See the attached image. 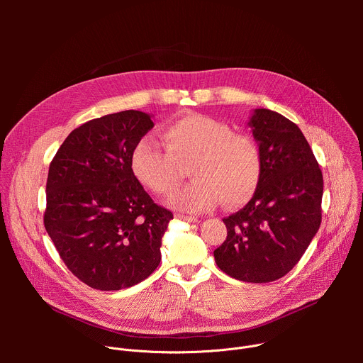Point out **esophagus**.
I'll return each mask as SVG.
<instances>
[{
  "label": "esophagus",
  "mask_w": 363,
  "mask_h": 363,
  "mask_svg": "<svg viewBox=\"0 0 363 363\" xmlns=\"http://www.w3.org/2000/svg\"><path fill=\"white\" fill-rule=\"evenodd\" d=\"M175 217L178 220H182V221H186V223H198V218H195V217H189V216H184V214H177Z\"/></svg>",
  "instance_id": "esophagus-1"
}]
</instances>
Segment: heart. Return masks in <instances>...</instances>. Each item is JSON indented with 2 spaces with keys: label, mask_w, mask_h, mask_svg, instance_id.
I'll return each mask as SVG.
<instances>
[{
  "label": "heart",
  "mask_w": 363,
  "mask_h": 363,
  "mask_svg": "<svg viewBox=\"0 0 363 363\" xmlns=\"http://www.w3.org/2000/svg\"><path fill=\"white\" fill-rule=\"evenodd\" d=\"M165 149L142 138L132 150L130 167L138 181L155 194L168 195L181 182L182 167L194 181L168 201L185 213L208 211L223 199L228 208L247 203L260 185L263 158L258 143L245 133L202 115L178 118L162 130Z\"/></svg>",
  "instance_id": "obj_1"
}]
</instances>
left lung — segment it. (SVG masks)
Instances as JSON below:
<instances>
[{"label":"left lung","mask_w":363,"mask_h":363,"mask_svg":"<svg viewBox=\"0 0 363 363\" xmlns=\"http://www.w3.org/2000/svg\"><path fill=\"white\" fill-rule=\"evenodd\" d=\"M248 126L262 150V181L244 208L223 220L227 238L214 257L233 279L270 283L298 263L320 227L323 175L298 126L283 115L254 109Z\"/></svg>","instance_id":"obj_1"}]
</instances>
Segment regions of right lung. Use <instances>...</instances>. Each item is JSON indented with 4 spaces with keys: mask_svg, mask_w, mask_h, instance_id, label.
<instances>
[{
    "mask_svg": "<svg viewBox=\"0 0 363 363\" xmlns=\"http://www.w3.org/2000/svg\"><path fill=\"white\" fill-rule=\"evenodd\" d=\"M150 118L123 111L89 121L50 164L44 227L67 269L96 290L132 287L161 263L174 216L152 201L130 167Z\"/></svg>",
    "mask_w": 363,
    "mask_h": 363,
    "instance_id": "right-lung-1",
    "label": "right lung"
}]
</instances>
